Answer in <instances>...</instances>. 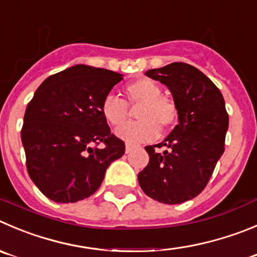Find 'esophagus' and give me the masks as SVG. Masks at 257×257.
<instances>
[{
	"label": "esophagus",
	"instance_id": "esophagus-1",
	"mask_svg": "<svg viewBox=\"0 0 257 257\" xmlns=\"http://www.w3.org/2000/svg\"><path fill=\"white\" fill-rule=\"evenodd\" d=\"M133 149H134L133 144H130V143H127V144H126V154L130 153V151L133 150Z\"/></svg>",
	"mask_w": 257,
	"mask_h": 257
}]
</instances>
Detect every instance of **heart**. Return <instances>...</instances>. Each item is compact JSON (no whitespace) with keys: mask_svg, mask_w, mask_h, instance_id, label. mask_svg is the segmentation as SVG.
<instances>
[{"mask_svg":"<svg viewBox=\"0 0 257 257\" xmlns=\"http://www.w3.org/2000/svg\"><path fill=\"white\" fill-rule=\"evenodd\" d=\"M127 103L123 99L107 94L101 103L103 118L111 126L124 123L136 109L139 121L130 122L116 130V135L127 143H145L159 136V128L169 130L178 119V107L172 98L161 96V87L149 78H141L124 87Z\"/></svg>","mask_w":257,"mask_h":257,"instance_id":"b5f03b06","label":"heart"}]
</instances>
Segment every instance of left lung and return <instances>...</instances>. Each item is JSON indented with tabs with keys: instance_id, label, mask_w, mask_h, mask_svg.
<instances>
[{
	"instance_id": "obj_1",
	"label": "left lung",
	"mask_w": 257,
	"mask_h": 257,
	"mask_svg": "<svg viewBox=\"0 0 257 257\" xmlns=\"http://www.w3.org/2000/svg\"><path fill=\"white\" fill-rule=\"evenodd\" d=\"M145 74L169 88L179 123L163 143L146 146L150 159L139 173V184L160 203L180 204L206 188L223 154L228 128L224 99L207 75L187 63H172ZM156 146L167 150L158 153Z\"/></svg>"
}]
</instances>
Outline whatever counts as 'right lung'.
I'll list each match as a JSON object with an SVG mask.
<instances>
[{"instance_id":"right-lung-1","label":"right lung","mask_w":257,"mask_h":257,"mask_svg":"<svg viewBox=\"0 0 257 257\" xmlns=\"http://www.w3.org/2000/svg\"><path fill=\"white\" fill-rule=\"evenodd\" d=\"M122 74L78 64L46 78L26 107L21 140L26 168L40 192L57 203L93 194L109 164L124 154L101 103ZM102 142L103 148H93Z\"/></svg>"}]
</instances>
